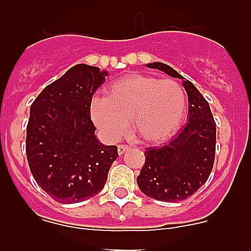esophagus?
<instances>
[{
	"instance_id": "34e87169",
	"label": "esophagus",
	"mask_w": 251,
	"mask_h": 251,
	"mask_svg": "<svg viewBox=\"0 0 251 251\" xmlns=\"http://www.w3.org/2000/svg\"><path fill=\"white\" fill-rule=\"evenodd\" d=\"M130 150V147L129 146H127V145H119L118 146V153L119 154H123L124 152H127V151H129Z\"/></svg>"
}]
</instances>
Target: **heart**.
<instances>
[{"label":"heart","instance_id":"obj_1","mask_svg":"<svg viewBox=\"0 0 251 251\" xmlns=\"http://www.w3.org/2000/svg\"><path fill=\"white\" fill-rule=\"evenodd\" d=\"M186 105V94L177 81L130 74L106 86L105 98L93 99L90 115L112 141L121 138L132 121L133 130L142 141L159 143L181 127Z\"/></svg>","mask_w":251,"mask_h":251}]
</instances>
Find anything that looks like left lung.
<instances>
[{"label":"left lung","mask_w":251,"mask_h":251,"mask_svg":"<svg viewBox=\"0 0 251 251\" xmlns=\"http://www.w3.org/2000/svg\"><path fill=\"white\" fill-rule=\"evenodd\" d=\"M170 76L185 79L163 63L147 64ZM182 85L188 97L187 124L170 143L147 148L146 162L137 177L141 191L165 202L192 196L211 174L216 150V123L207 100L190 80Z\"/></svg>","instance_id":"left-lung-1"}]
</instances>
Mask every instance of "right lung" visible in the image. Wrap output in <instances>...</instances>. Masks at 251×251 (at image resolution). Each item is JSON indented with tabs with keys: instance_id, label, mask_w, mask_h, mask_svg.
<instances>
[{
	"instance_id": "add662e5",
	"label": "right lung",
	"mask_w": 251,
	"mask_h": 251,
	"mask_svg": "<svg viewBox=\"0 0 251 251\" xmlns=\"http://www.w3.org/2000/svg\"><path fill=\"white\" fill-rule=\"evenodd\" d=\"M108 73L77 64L37 95L26 128V156L44 191L61 203L85 201L103 190L117 146L95 137L93 95Z\"/></svg>"
}]
</instances>
